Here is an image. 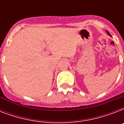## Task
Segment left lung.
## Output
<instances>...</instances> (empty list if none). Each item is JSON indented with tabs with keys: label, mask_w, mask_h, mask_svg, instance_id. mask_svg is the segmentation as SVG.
<instances>
[{
	"label": "left lung",
	"mask_w": 124,
	"mask_h": 124,
	"mask_svg": "<svg viewBox=\"0 0 124 124\" xmlns=\"http://www.w3.org/2000/svg\"><path fill=\"white\" fill-rule=\"evenodd\" d=\"M107 33H108V35H109V36H111V34H110L109 33V32L108 31H107Z\"/></svg>",
	"instance_id": "8db88e82"
}]
</instances>
